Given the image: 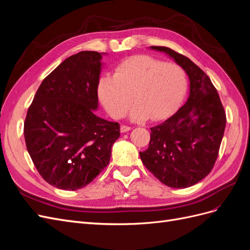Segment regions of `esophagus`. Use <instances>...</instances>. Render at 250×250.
Returning <instances> with one entry per match:
<instances>
[{
    "label": "esophagus",
    "instance_id": "esophagus-1",
    "mask_svg": "<svg viewBox=\"0 0 250 250\" xmlns=\"http://www.w3.org/2000/svg\"><path fill=\"white\" fill-rule=\"evenodd\" d=\"M130 129H131V127H129V126H126V125H121V128H120V130H121V132H122V133L127 132V131H129Z\"/></svg>",
    "mask_w": 250,
    "mask_h": 250
}]
</instances>
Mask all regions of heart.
I'll return each instance as SVG.
<instances>
[{"instance_id": "obj_1", "label": "heart", "mask_w": 250, "mask_h": 250, "mask_svg": "<svg viewBox=\"0 0 250 250\" xmlns=\"http://www.w3.org/2000/svg\"><path fill=\"white\" fill-rule=\"evenodd\" d=\"M187 86L188 77L183 66L149 55H137L119 63L115 76L103 75L98 81L97 93L112 118L125 116L133 96L132 121L160 120L181 101Z\"/></svg>"}]
</instances>
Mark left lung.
<instances>
[{"label":"left lung","mask_w":250,"mask_h":250,"mask_svg":"<svg viewBox=\"0 0 250 250\" xmlns=\"http://www.w3.org/2000/svg\"><path fill=\"white\" fill-rule=\"evenodd\" d=\"M164 52L184 67L190 94L183 107L151 129L149 147L141 160L153 175L170 188L194 186L213 169L224 134L226 115L217 89L191 59L167 47Z\"/></svg>","instance_id":"obj_1"}]
</instances>
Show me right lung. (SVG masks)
Wrapping results in <instances>:
<instances>
[{
  "instance_id": "add662e5",
  "label": "right lung",
  "mask_w": 250,
  "mask_h": 250,
  "mask_svg": "<svg viewBox=\"0 0 250 250\" xmlns=\"http://www.w3.org/2000/svg\"><path fill=\"white\" fill-rule=\"evenodd\" d=\"M102 54L82 51L43 79L24 124L27 150L41 176L66 191L85 187L110 160L120 125L95 115Z\"/></svg>"
}]
</instances>
